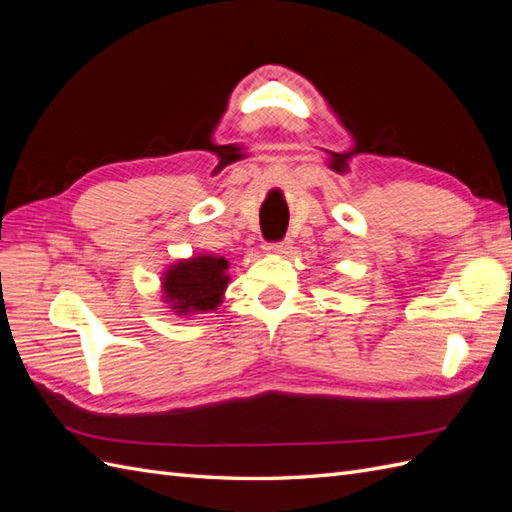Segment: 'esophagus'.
Here are the masks:
<instances>
[{
	"label": "esophagus",
	"instance_id": "esophagus-1",
	"mask_svg": "<svg viewBox=\"0 0 512 512\" xmlns=\"http://www.w3.org/2000/svg\"><path fill=\"white\" fill-rule=\"evenodd\" d=\"M290 247H292V241H290V239H284V241H280V243L267 245V250L273 252V254H288Z\"/></svg>",
	"mask_w": 512,
	"mask_h": 512
}]
</instances>
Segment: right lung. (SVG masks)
<instances>
[{
    "label": "right lung",
    "instance_id": "add662e5",
    "mask_svg": "<svg viewBox=\"0 0 512 512\" xmlns=\"http://www.w3.org/2000/svg\"><path fill=\"white\" fill-rule=\"evenodd\" d=\"M226 271L228 260L224 256L200 254L179 260L164 273V303L179 316L211 312L222 303L230 280Z\"/></svg>",
    "mask_w": 512,
    "mask_h": 512
}]
</instances>
